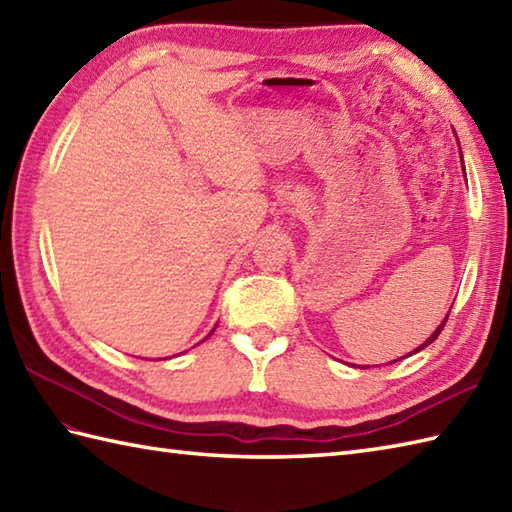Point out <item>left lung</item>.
Wrapping results in <instances>:
<instances>
[{"mask_svg":"<svg viewBox=\"0 0 512 512\" xmlns=\"http://www.w3.org/2000/svg\"><path fill=\"white\" fill-rule=\"evenodd\" d=\"M460 154H462V151H460ZM462 165H464V162H462ZM447 319H449V314H447ZM447 319H444V321H442V325H440V328H438L436 332H433V334L429 336V339H427V341H424V343H422V345L418 347V350H413V352H420V350H422V347H427L429 343H433V341H436V339H438V334L442 332V328H444V325H447ZM413 352H411V354H413Z\"/></svg>","mask_w":512,"mask_h":512,"instance_id":"obj_1","label":"left lung"}]
</instances>
